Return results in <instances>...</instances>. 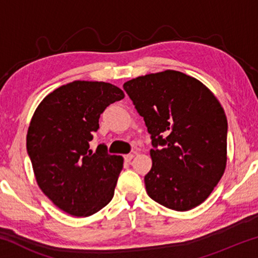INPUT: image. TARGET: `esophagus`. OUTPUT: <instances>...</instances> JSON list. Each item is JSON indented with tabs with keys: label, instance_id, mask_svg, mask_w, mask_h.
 Segmentation results:
<instances>
[{
	"label": "esophagus",
	"instance_id": "esophagus-1",
	"mask_svg": "<svg viewBox=\"0 0 258 258\" xmlns=\"http://www.w3.org/2000/svg\"><path fill=\"white\" fill-rule=\"evenodd\" d=\"M133 157H134V155L128 154V155H125V156H124V159H125L126 163H130V161L133 159Z\"/></svg>",
	"mask_w": 258,
	"mask_h": 258
}]
</instances>
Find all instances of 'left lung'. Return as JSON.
Instances as JSON below:
<instances>
[{"instance_id": "1", "label": "left lung", "mask_w": 258, "mask_h": 258, "mask_svg": "<svg viewBox=\"0 0 258 258\" xmlns=\"http://www.w3.org/2000/svg\"><path fill=\"white\" fill-rule=\"evenodd\" d=\"M123 87L150 134L149 197L177 212L197 207L225 169L223 108L203 83L175 71L140 76Z\"/></svg>"}]
</instances>
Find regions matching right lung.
Listing matches in <instances>:
<instances>
[{"mask_svg":"<svg viewBox=\"0 0 258 258\" xmlns=\"http://www.w3.org/2000/svg\"><path fill=\"white\" fill-rule=\"evenodd\" d=\"M125 97L104 82L75 81L43 99L30 121L27 152L35 177L52 203L73 216H90L113 197L123 157L107 146L93 152L90 141L100 115Z\"/></svg>","mask_w":258,"mask_h":258,"instance_id":"1","label":"right lung"}]
</instances>
